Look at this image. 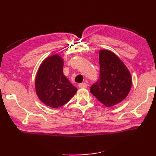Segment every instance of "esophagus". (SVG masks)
<instances>
[{
	"label": "esophagus",
	"instance_id": "34e87169",
	"mask_svg": "<svg viewBox=\"0 0 156 156\" xmlns=\"http://www.w3.org/2000/svg\"><path fill=\"white\" fill-rule=\"evenodd\" d=\"M78 87L80 88H86V87H87V84L85 83H80L78 84Z\"/></svg>",
	"mask_w": 156,
	"mask_h": 156
}]
</instances>
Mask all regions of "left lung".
Returning a JSON list of instances; mask_svg holds the SVG:
<instances>
[{"label":"left lung","mask_w":156,"mask_h":156,"mask_svg":"<svg viewBox=\"0 0 156 156\" xmlns=\"http://www.w3.org/2000/svg\"><path fill=\"white\" fill-rule=\"evenodd\" d=\"M100 78L92 84L91 93L107 107L120 103L131 90V73L123 62L109 50L99 51Z\"/></svg>","instance_id":"left-lung-1"}]
</instances>
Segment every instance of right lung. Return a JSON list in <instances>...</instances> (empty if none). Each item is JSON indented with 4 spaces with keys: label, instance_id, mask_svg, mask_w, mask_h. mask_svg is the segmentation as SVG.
Returning <instances> with one entry per match:
<instances>
[{
    "label": "right lung",
    "instance_id": "1",
    "mask_svg": "<svg viewBox=\"0 0 156 156\" xmlns=\"http://www.w3.org/2000/svg\"><path fill=\"white\" fill-rule=\"evenodd\" d=\"M63 65L61 56L51 55L41 63L36 76L37 96L44 105L52 108L62 107L77 91L63 73Z\"/></svg>",
    "mask_w": 156,
    "mask_h": 156
}]
</instances>
